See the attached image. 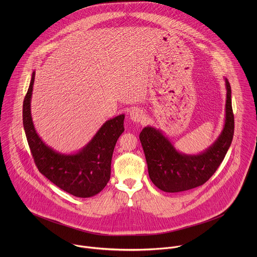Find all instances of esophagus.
Returning <instances> with one entry per match:
<instances>
[{"label": "esophagus", "instance_id": "1", "mask_svg": "<svg viewBox=\"0 0 257 257\" xmlns=\"http://www.w3.org/2000/svg\"><path fill=\"white\" fill-rule=\"evenodd\" d=\"M130 118L136 122H144L146 120V113L140 108H133L130 110Z\"/></svg>", "mask_w": 257, "mask_h": 257}]
</instances>
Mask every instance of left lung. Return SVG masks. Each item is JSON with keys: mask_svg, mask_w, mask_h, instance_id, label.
Listing matches in <instances>:
<instances>
[{"mask_svg": "<svg viewBox=\"0 0 257 257\" xmlns=\"http://www.w3.org/2000/svg\"><path fill=\"white\" fill-rule=\"evenodd\" d=\"M226 89L223 128L215 143L199 154L179 152L161 130L146 126L140 140L147 159L149 178L158 189L167 193L187 191L206 183L216 172L231 145L234 117L231 90L224 78Z\"/></svg>", "mask_w": 257, "mask_h": 257, "instance_id": "8db88e82", "label": "left lung"}]
</instances>
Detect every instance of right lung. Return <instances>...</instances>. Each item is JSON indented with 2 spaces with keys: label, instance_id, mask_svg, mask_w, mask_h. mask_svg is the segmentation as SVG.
I'll list each match as a JSON object with an SVG mask.
<instances>
[{
  "label": "right lung",
  "instance_id": "right-lung-1",
  "mask_svg": "<svg viewBox=\"0 0 257 257\" xmlns=\"http://www.w3.org/2000/svg\"><path fill=\"white\" fill-rule=\"evenodd\" d=\"M36 72L23 105V122L27 140L39 172L65 192L80 198L100 193L109 182L110 163L116 141L123 133L124 114L107 120L93 139L76 153H60L45 145L34 125L31 101Z\"/></svg>",
  "mask_w": 257,
  "mask_h": 257
}]
</instances>
